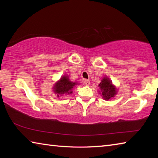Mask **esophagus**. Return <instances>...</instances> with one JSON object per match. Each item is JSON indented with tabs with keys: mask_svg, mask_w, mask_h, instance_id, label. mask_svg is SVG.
Wrapping results in <instances>:
<instances>
[{
	"mask_svg": "<svg viewBox=\"0 0 158 158\" xmlns=\"http://www.w3.org/2000/svg\"><path fill=\"white\" fill-rule=\"evenodd\" d=\"M84 84H85V85H89L90 84V82L89 80L85 79V80H84Z\"/></svg>",
	"mask_w": 158,
	"mask_h": 158,
	"instance_id": "obj_1",
	"label": "esophagus"
}]
</instances>
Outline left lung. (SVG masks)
<instances>
[{
	"label": "left lung",
	"instance_id": "obj_1",
	"mask_svg": "<svg viewBox=\"0 0 158 158\" xmlns=\"http://www.w3.org/2000/svg\"><path fill=\"white\" fill-rule=\"evenodd\" d=\"M99 87L100 89V94L104 100H109L115 97L117 93V90L116 87L112 84L111 80L107 77H104L101 83L99 84Z\"/></svg>",
	"mask_w": 158,
	"mask_h": 158
}]
</instances>
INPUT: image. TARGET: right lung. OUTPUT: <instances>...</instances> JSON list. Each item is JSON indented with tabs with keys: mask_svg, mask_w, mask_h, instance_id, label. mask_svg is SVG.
<instances>
[{
	"mask_svg": "<svg viewBox=\"0 0 158 158\" xmlns=\"http://www.w3.org/2000/svg\"><path fill=\"white\" fill-rule=\"evenodd\" d=\"M76 85H77V82L71 81L68 76L64 75L53 85V90L58 97L63 95H69L73 93V88Z\"/></svg>",
	"mask_w": 158,
	"mask_h": 158,
	"instance_id": "add662e5",
	"label": "right lung"
}]
</instances>
